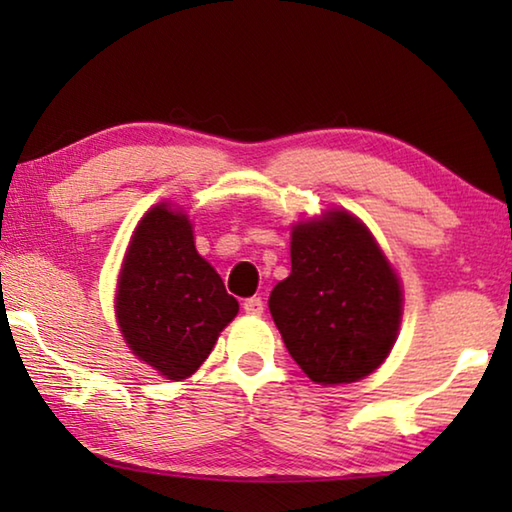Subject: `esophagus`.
Returning a JSON list of instances; mask_svg holds the SVG:
<instances>
[{
    "label": "esophagus",
    "instance_id": "esophagus-1",
    "mask_svg": "<svg viewBox=\"0 0 512 512\" xmlns=\"http://www.w3.org/2000/svg\"><path fill=\"white\" fill-rule=\"evenodd\" d=\"M244 311L250 316H262L264 314V302L262 298H248L244 302Z\"/></svg>",
    "mask_w": 512,
    "mask_h": 512
}]
</instances>
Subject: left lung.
Listing matches in <instances>:
<instances>
[{"instance_id":"left-lung-1","label":"left lung","mask_w":512,"mask_h":512,"mask_svg":"<svg viewBox=\"0 0 512 512\" xmlns=\"http://www.w3.org/2000/svg\"><path fill=\"white\" fill-rule=\"evenodd\" d=\"M268 309L293 361L318 384H350L391 352L402 318L400 280L348 212L298 223L291 275Z\"/></svg>"}]
</instances>
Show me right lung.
Segmentation results:
<instances>
[{
  "mask_svg": "<svg viewBox=\"0 0 512 512\" xmlns=\"http://www.w3.org/2000/svg\"><path fill=\"white\" fill-rule=\"evenodd\" d=\"M237 311L219 273L196 253L187 216L169 205L146 212L117 287V320L128 348L167 379H185Z\"/></svg>",
  "mask_w": 512,
  "mask_h": 512,
  "instance_id": "add662e5",
  "label": "right lung"
}]
</instances>
